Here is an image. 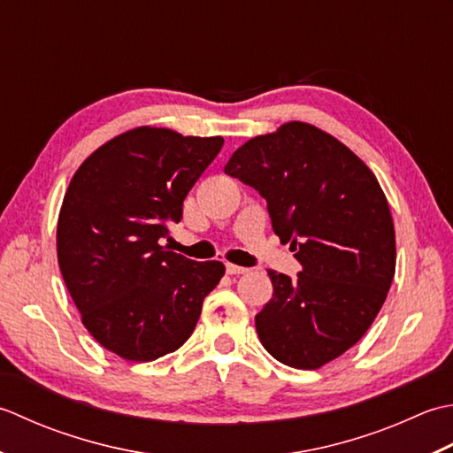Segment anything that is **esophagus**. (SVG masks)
Segmentation results:
<instances>
[{
    "instance_id": "obj_1",
    "label": "esophagus",
    "mask_w": 453,
    "mask_h": 453,
    "mask_svg": "<svg viewBox=\"0 0 453 453\" xmlns=\"http://www.w3.org/2000/svg\"><path fill=\"white\" fill-rule=\"evenodd\" d=\"M226 273L230 275H240V273H248L250 270L248 267H242V265H234V264H226Z\"/></svg>"
}]
</instances>
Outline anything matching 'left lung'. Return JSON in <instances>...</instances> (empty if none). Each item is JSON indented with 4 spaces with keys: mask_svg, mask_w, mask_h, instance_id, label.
I'll use <instances>...</instances> for the list:
<instances>
[{
    "mask_svg": "<svg viewBox=\"0 0 453 453\" xmlns=\"http://www.w3.org/2000/svg\"><path fill=\"white\" fill-rule=\"evenodd\" d=\"M225 173L267 203L273 233L303 270H270L272 299L256 315L278 362L317 369L352 348L385 303L395 275V228L372 170L334 136L288 123L230 156Z\"/></svg>",
    "mask_w": 453,
    "mask_h": 453,
    "instance_id": "obj_1",
    "label": "left lung"
}]
</instances>
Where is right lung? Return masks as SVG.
Returning <instances> with one entry per match:
<instances>
[{
	"instance_id": "right-lung-1",
	"label": "right lung",
	"mask_w": 453,
	"mask_h": 453,
	"mask_svg": "<svg viewBox=\"0 0 453 453\" xmlns=\"http://www.w3.org/2000/svg\"><path fill=\"white\" fill-rule=\"evenodd\" d=\"M223 138L141 127L115 136L80 165L58 217L64 283L97 342L128 362L178 349L225 265L165 250L183 199Z\"/></svg>"
}]
</instances>
